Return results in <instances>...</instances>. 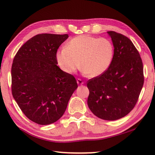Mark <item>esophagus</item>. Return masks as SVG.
Here are the masks:
<instances>
[{
    "instance_id": "esophagus-1",
    "label": "esophagus",
    "mask_w": 155,
    "mask_h": 155,
    "mask_svg": "<svg viewBox=\"0 0 155 155\" xmlns=\"http://www.w3.org/2000/svg\"><path fill=\"white\" fill-rule=\"evenodd\" d=\"M77 83H78V85H83V84H84V82H83V81L82 80H81V79H80V78H77Z\"/></svg>"
}]
</instances>
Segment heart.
<instances>
[{
    "mask_svg": "<svg viewBox=\"0 0 155 155\" xmlns=\"http://www.w3.org/2000/svg\"><path fill=\"white\" fill-rule=\"evenodd\" d=\"M55 57L57 64L65 73L72 74L81 66L84 74L96 78L109 68L114 46L106 38L82 35L68 41L65 48L57 51Z\"/></svg>",
    "mask_w": 155,
    "mask_h": 155,
    "instance_id": "b5f03b06",
    "label": "heart"
}]
</instances>
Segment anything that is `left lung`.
I'll return each instance as SVG.
<instances>
[{
	"instance_id": "left-lung-1",
	"label": "left lung",
	"mask_w": 155,
	"mask_h": 155,
	"mask_svg": "<svg viewBox=\"0 0 155 155\" xmlns=\"http://www.w3.org/2000/svg\"><path fill=\"white\" fill-rule=\"evenodd\" d=\"M114 47L108 70L87 81V104L99 118L116 120L131 111L143 85V64L137 50L127 37L108 31Z\"/></svg>"
}]
</instances>
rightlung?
Instances as JSON below:
<instances>
[{"label":"right lung","instance_id":"add662e5","mask_svg":"<svg viewBox=\"0 0 155 155\" xmlns=\"http://www.w3.org/2000/svg\"><path fill=\"white\" fill-rule=\"evenodd\" d=\"M68 34L43 33L18 50L12 67V95L24 114L40 125L57 122L78 85L57 66L56 52Z\"/></svg>","mask_w":155,"mask_h":155}]
</instances>
